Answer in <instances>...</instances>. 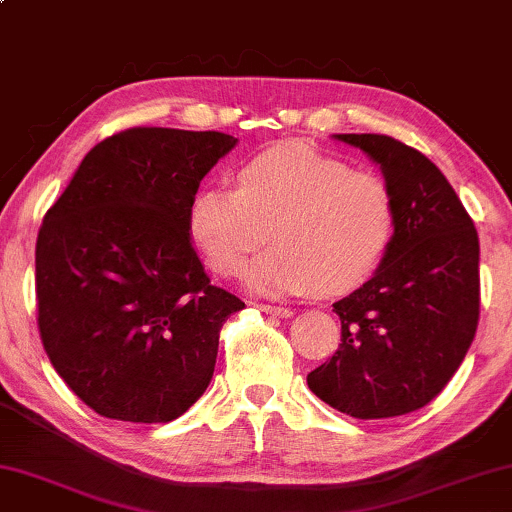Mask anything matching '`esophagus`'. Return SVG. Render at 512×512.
<instances>
[{
  "instance_id": "esophagus-1",
  "label": "esophagus",
  "mask_w": 512,
  "mask_h": 512,
  "mask_svg": "<svg viewBox=\"0 0 512 512\" xmlns=\"http://www.w3.org/2000/svg\"><path fill=\"white\" fill-rule=\"evenodd\" d=\"M258 309L265 311V314H270V316H277V318H288V316H293V309H288V307H277V305H258Z\"/></svg>"
}]
</instances>
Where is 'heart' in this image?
I'll list each match as a JSON object with an SVG mask.
<instances>
[{
  "mask_svg": "<svg viewBox=\"0 0 512 512\" xmlns=\"http://www.w3.org/2000/svg\"><path fill=\"white\" fill-rule=\"evenodd\" d=\"M238 189L203 184L187 207V228L205 263L233 274L261 247H274L242 270L261 295L344 293L379 268L395 233V196L372 170H351L302 140L254 154L238 168Z\"/></svg>",
  "mask_w": 512,
  "mask_h": 512,
  "instance_id": "b5f03b06",
  "label": "heart"
}]
</instances>
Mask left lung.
Here are the masks:
<instances>
[{
  "mask_svg": "<svg viewBox=\"0 0 512 512\" xmlns=\"http://www.w3.org/2000/svg\"><path fill=\"white\" fill-rule=\"evenodd\" d=\"M381 168L395 233L372 279L335 302L342 344L307 376L316 397L360 420L432 402L478 328L480 244L446 175L425 154L379 133H335Z\"/></svg>",
  "mask_w": 512,
  "mask_h": 512,
  "instance_id": "1",
  "label": "left lung"
}]
</instances>
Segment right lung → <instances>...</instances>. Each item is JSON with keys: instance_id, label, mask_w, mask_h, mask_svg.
<instances>
[{"instance_id": "add662e5", "label": "right lung", "mask_w": 512, "mask_h": 512, "mask_svg": "<svg viewBox=\"0 0 512 512\" xmlns=\"http://www.w3.org/2000/svg\"><path fill=\"white\" fill-rule=\"evenodd\" d=\"M238 138L138 127L94 145L36 240L39 330L64 383L103 418L170 422L212 381L244 302L210 284L187 228Z\"/></svg>"}]
</instances>
